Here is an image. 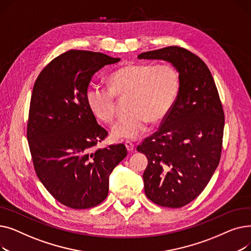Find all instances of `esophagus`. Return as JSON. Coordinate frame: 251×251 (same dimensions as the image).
<instances>
[{
  "label": "esophagus",
  "instance_id": "1",
  "mask_svg": "<svg viewBox=\"0 0 251 251\" xmlns=\"http://www.w3.org/2000/svg\"><path fill=\"white\" fill-rule=\"evenodd\" d=\"M125 147L127 149V151L129 152H134L135 149H134V144L130 141H125Z\"/></svg>",
  "mask_w": 251,
  "mask_h": 251
}]
</instances>
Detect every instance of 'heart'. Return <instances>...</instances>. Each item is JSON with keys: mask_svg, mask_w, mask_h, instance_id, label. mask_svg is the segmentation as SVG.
Here are the masks:
<instances>
[{"mask_svg": "<svg viewBox=\"0 0 251 251\" xmlns=\"http://www.w3.org/2000/svg\"><path fill=\"white\" fill-rule=\"evenodd\" d=\"M110 87L91 83L86 101L91 112L104 123L114 120L116 97H129L126 115L112 127L115 139H135L151 124L160 123L173 108L180 88V75L172 65L131 63L109 77Z\"/></svg>", "mask_w": 251, "mask_h": 251, "instance_id": "heart-1", "label": "heart"}]
</instances>
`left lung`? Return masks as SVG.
Here are the masks:
<instances>
[{"instance_id": "left-lung-1", "label": "left lung", "mask_w": 251, "mask_h": 251, "mask_svg": "<svg viewBox=\"0 0 251 251\" xmlns=\"http://www.w3.org/2000/svg\"><path fill=\"white\" fill-rule=\"evenodd\" d=\"M137 58L167 61L180 75L173 108L137 151L149 161L146 195L161 206L182 207L202 192L220 163L225 116L219 92L205 63L186 49L167 47Z\"/></svg>"}]
</instances>
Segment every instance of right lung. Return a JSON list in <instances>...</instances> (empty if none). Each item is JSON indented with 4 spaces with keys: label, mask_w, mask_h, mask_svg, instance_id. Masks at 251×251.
I'll list each match as a JSON object with an SVG mask.
<instances>
[{
    "label": "right lung",
    "mask_w": 251,
    "mask_h": 251,
    "mask_svg": "<svg viewBox=\"0 0 251 251\" xmlns=\"http://www.w3.org/2000/svg\"><path fill=\"white\" fill-rule=\"evenodd\" d=\"M119 58L70 50L50 61L33 85L27 140L35 173L62 204L83 209L105 200L109 177L127 155L123 143L95 150L108 135L86 101L91 77Z\"/></svg>",
    "instance_id": "1"
}]
</instances>
